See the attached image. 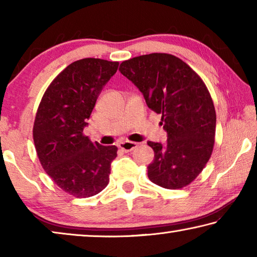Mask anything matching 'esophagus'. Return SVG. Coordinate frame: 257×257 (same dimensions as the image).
I'll return each instance as SVG.
<instances>
[{
  "label": "esophagus",
  "mask_w": 257,
  "mask_h": 257,
  "mask_svg": "<svg viewBox=\"0 0 257 257\" xmlns=\"http://www.w3.org/2000/svg\"><path fill=\"white\" fill-rule=\"evenodd\" d=\"M118 146H119V149H121V150L124 151V152H132L133 150H135L137 147V143L128 142V141L120 142L119 144H118Z\"/></svg>",
  "instance_id": "1"
}]
</instances>
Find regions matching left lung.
<instances>
[{
    "instance_id": "8db88e82",
    "label": "left lung",
    "mask_w": 257,
    "mask_h": 257,
    "mask_svg": "<svg viewBox=\"0 0 257 257\" xmlns=\"http://www.w3.org/2000/svg\"><path fill=\"white\" fill-rule=\"evenodd\" d=\"M119 71L141 90L147 106L162 115L165 144L147 142L154 160L150 180L167 189L189 185L210 160L216 115L205 84L175 55L152 53L120 64Z\"/></svg>"
}]
</instances>
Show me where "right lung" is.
<instances>
[{"label":"right lung","instance_id":"right-lung-1","mask_svg":"<svg viewBox=\"0 0 257 257\" xmlns=\"http://www.w3.org/2000/svg\"><path fill=\"white\" fill-rule=\"evenodd\" d=\"M119 62L87 58L59 73L43 96L33 136L41 164L61 189L90 197L108 184L116 146L93 143L82 132L103 87Z\"/></svg>","mask_w":257,"mask_h":257}]
</instances>
